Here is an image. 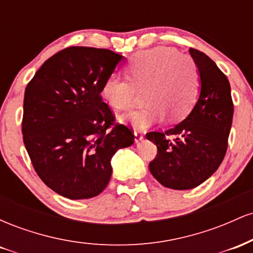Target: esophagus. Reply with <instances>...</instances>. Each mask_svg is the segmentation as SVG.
<instances>
[{
	"instance_id": "esophagus-1",
	"label": "esophagus",
	"mask_w": 253,
	"mask_h": 253,
	"mask_svg": "<svg viewBox=\"0 0 253 253\" xmlns=\"http://www.w3.org/2000/svg\"><path fill=\"white\" fill-rule=\"evenodd\" d=\"M143 138H144L143 132H140V130H134V140H135V143L140 141Z\"/></svg>"
}]
</instances>
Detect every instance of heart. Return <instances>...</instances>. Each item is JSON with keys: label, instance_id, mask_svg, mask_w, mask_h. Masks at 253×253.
<instances>
[{"label": "heart", "instance_id": "obj_1", "mask_svg": "<svg viewBox=\"0 0 253 253\" xmlns=\"http://www.w3.org/2000/svg\"><path fill=\"white\" fill-rule=\"evenodd\" d=\"M126 74L128 78L109 76L101 92L112 108L128 110L135 104L139 91L146 90V106L124 117L135 128L159 123L165 114L173 121L185 118L196 103L201 88L195 59L164 46L136 53L126 65Z\"/></svg>", "mask_w": 253, "mask_h": 253}]
</instances>
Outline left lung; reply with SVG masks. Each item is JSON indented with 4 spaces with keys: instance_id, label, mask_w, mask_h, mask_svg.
Returning <instances> with one entry per match:
<instances>
[{
    "instance_id": "obj_1",
    "label": "left lung",
    "mask_w": 253,
    "mask_h": 253,
    "mask_svg": "<svg viewBox=\"0 0 253 253\" xmlns=\"http://www.w3.org/2000/svg\"><path fill=\"white\" fill-rule=\"evenodd\" d=\"M199 66L201 92L190 114L165 132H149L157 156L149 168L164 187L187 190L197 187L217 170L228 145L233 101L226 75L203 52L190 48ZM175 135V139L169 136Z\"/></svg>"
}]
</instances>
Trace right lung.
Returning a JSON list of instances; mask_svg holds the SVG:
<instances>
[{"label": "right lung", "instance_id": "obj_1", "mask_svg": "<svg viewBox=\"0 0 253 253\" xmlns=\"http://www.w3.org/2000/svg\"><path fill=\"white\" fill-rule=\"evenodd\" d=\"M121 59L107 48L71 46L48 58L26 86V150L42 181L64 197L102 193L113 155L134 143L133 129L115 121L101 96Z\"/></svg>", "mask_w": 253, "mask_h": 253}]
</instances>
